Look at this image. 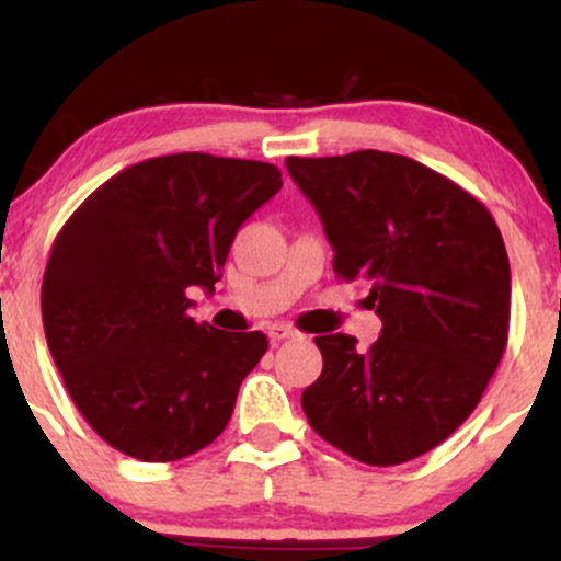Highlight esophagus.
Segmentation results:
<instances>
[{
    "mask_svg": "<svg viewBox=\"0 0 561 561\" xmlns=\"http://www.w3.org/2000/svg\"><path fill=\"white\" fill-rule=\"evenodd\" d=\"M268 337H272V343H282V340L298 337V330H293L289 324H272L268 327Z\"/></svg>",
    "mask_w": 561,
    "mask_h": 561,
    "instance_id": "34e87169",
    "label": "esophagus"
}]
</instances>
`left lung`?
<instances>
[{"label":"left lung","mask_w":561,"mask_h":561,"mask_svg":"<svg viewBox=\"0 0 561 561\" xmlns=\"http://www.w3.org/2000/svg\"><path fill=\"white\" fill-rule=\"evenodd\" d=\"M334 250L340 279L369 282L371 347L317 337L321 377L300 405L317 433L371 467L440 446L480 403L504 356L508 255L485 205L416 160L379 150L287 158Z\"/></svg>","instance_id":"obj_1"}]
</instances>
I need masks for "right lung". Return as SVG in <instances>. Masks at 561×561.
Instances as JSON below:
<instances>
[{
    "mask_svg": "<svg viewBox=\"0 0 561 561\" xmlns=\"http://www.w3.org/2000/svg\"><path fill=\"white\" fill-rule=\"evenodd\" d=\"M279 190L272 163L179 152L115 173L60 229L44 334L76 409L121 454L176 461L224 433L268 340L197 324L186 289L214 293L237 229Z\"/></svg>",
    "mask_w": 561,
    "mask_h": 561,
    "instance_id": "obj_1",
    "label": "right lung"
}]
</instances>
